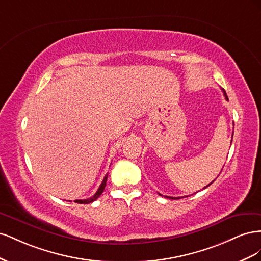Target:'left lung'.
Listing matches in <instances>:
<instances>
[{
	"label": "left lung",
	"instance_id": "1",
	"mask_svg": "<svg viewBox=\"0 0 261 261\" xmlns=\"http://www.w3.org/2000/svg\"><path fill=\"white\" fill-rule=\"evenodd\" d=\"M222 90H223V89H222ZM223 94H224L225 99L228 100V98H227V96H226V92H225L224 90H223ZM231 143H232V141H231ZM210 184H212V183H210ZM210 184H209V185H210ZM209 185H208V186H209ZM206 187H207V186H206ZM206 187H204V188H206ZM159 195H161V194H159ZM165 197H167V198H170V199H179V198H180V197H170V196H165Z\"/></svg>",
	"mask_w": 261,
	"mask_h": 261
}]
</instances>
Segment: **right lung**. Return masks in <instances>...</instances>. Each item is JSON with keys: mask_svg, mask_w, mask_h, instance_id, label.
Returning <instances> with one entry per match:
<instances>
[{"mask_svg": "<svg viewBox=\"0 0 261 261\" xmlns=\"http://www.w3.org/2000/svg\"><path fill=\"white\" fill-rule=\"evenodd\" d=\"M107 179H108V174L105 176V178H103V180H102V183H101V185H100V187L98 188V191L96 192V194H94L92 197H90V198H87V199H78V200H75V202H77V203H90V202H92V201H94L96 200L98 197L103 193V191H105V187H106V184H107ZM70 201V200H69Z\"/></svg>", "mask_w": 261, "mask_h": 261, "instance_id": "right-lung-1", "label": "right lung"}]
</instances>
